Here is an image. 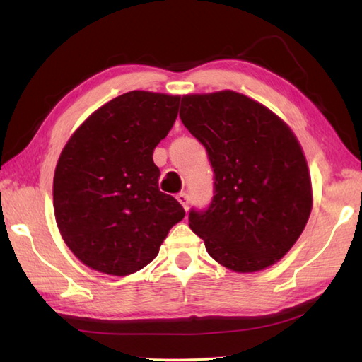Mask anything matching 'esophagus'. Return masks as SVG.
<instances>
[{
	"instance_id": "obj_1",
	"label": "esophagus",
	"mask_w": 362,
	"mask_h": 362,
	"mask_svg": "<svg viewBox=\"0 0 362 362\" xmlns=\"http://www.w3.org/2000/svg\"><path fill=\"white\" fill-rule=\"evenodd\" d=\"M176 200H178V202L181 203L184 211L189 209V195L186 194V192H181V194L176 195Z\"/></svg>"
}]
</instances>
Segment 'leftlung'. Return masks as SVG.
<instances>
[{"label":"left lung","mask_w":362,"mask_h":362,"mask_svg":"<svg viewBox=\"0 0 362 362\" xmlns=\"http://www.w3.org/2000/svg\"><path fill=\"white\" fill-rule=\"evenodd\" d=\"M180 117L214 168L216 195L206 211H190V230L226 269L252 274L274 265L313 209L297 137L270 109L233 90L184 95Z\"/></svg>","instance_id":"8db88e82"}]
</instances>
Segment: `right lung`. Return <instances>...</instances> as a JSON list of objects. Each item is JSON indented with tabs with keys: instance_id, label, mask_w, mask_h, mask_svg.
Returning <instances> with one entry per match:
<instances>
[{
	"instance_id": "1",
	"label": "right lung",
	"mask_w": 362,
	"mask_h": 362,
	"mask_svg": "<svg viewBox=\"0 0 362 362\" xmlns=\"http://www.w3.org/2000/svg\"><path fill=\"white\" fill-rule=\"evenodd\" d=\"M178 95L132 90L95 110L59 156L54 217L78 259L127 276L158 256L182 206L159 190L153 151L178 117Z\"/></svg>"
}]
</instances>
